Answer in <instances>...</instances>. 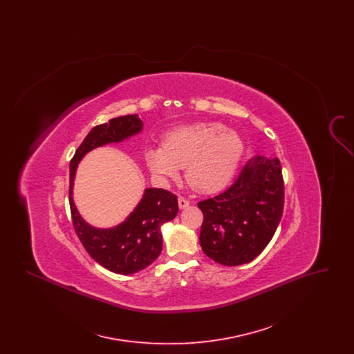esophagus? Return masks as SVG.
<instances>
[{
    "mask_svg": "<svg viewBox=\"0 0 354 354\" xmlns=\"http://www.w3.org/2000/svg\"><path fill=\"white\" fill-rule=\"evenodd\" d=\"M178 204H179V208H180V209H185V208H187V207L189 205V201L185 199L183 196H179V198H178Z\"/></svg>",
    "mask_w": 354,
    "mask_h": 354,
    "instance_id": "1",
    "label": "esophagus"
}]
</instances>
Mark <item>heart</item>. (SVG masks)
I'll return each mask as SVG.
<instances>
[{
	"label": "heart",
	"instance_id": "1",
	"mask_svg": "<svg viewBox=\"0 0 354 354\" xmlns=\"http://www.w3.org/2000/svg\"><path fill=\"white\" fill-rule=\"evenodd\" d=\"M244 143L224 124L195 123L171 131L163 146L146 151V163L158 180L178 175L185 166L188 185L201 192H214L227 185L241 160Z\"/></svg>",
	"mask_w": 354,
	"mask_h": 354
}]
</instances>
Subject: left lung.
Listing matches in <instances>:
<instances>
[{
  "mask_svg": "<svg viewBox=\"0 0 354 354\" xmlns=\"http://www.w3.org/2000/svg\"><path fill=\"white\" fill-rule=\"evenodd\" d=\"M198 207L203 212V252L227 267L252 261L268 245L283 216L280 160L254 156L234 185Z\"/></svg>",
  "mask_w": 354,
  "mask_h": 354,
  "instance_id": "left-lung-1",
  "label": "left lung"
}]
</instances>
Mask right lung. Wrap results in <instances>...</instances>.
I'll use <instances>...</instances> for the list:
<instances>
[{
    "label": "right lung",
    "mask_w": 354,
    "mask_h": 354,
    "mask_svg": "<svg viewBox=\"0 0 354 354\" xmlns=\"http://www.w3.org/2000/svg\"><path fill=\"white\" fill-rule=\"evenodd\" d=\"M142 129L143 122L136 114L110 119L87 134L70 162L68 202L74 230L88 254L106 270L119 274L136 273L158 259L163 245L160 228L176 216L178 198L163 188H146L127 219L111 228H95L84 221L74 204V178L87 152L129 139Z\"/></svg>",
    "instance_id": "obj_1"
}]
</instances>
